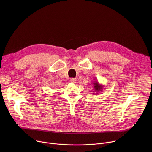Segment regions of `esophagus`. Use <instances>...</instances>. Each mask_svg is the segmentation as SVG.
Instances as JSON below:
<instances>
[{
    "label": "esophagus",
    "mask_w": 152,
    "mask_h": 152,
    "mask_svg": "<svg viewBox=\"0 0 152 152\" xmlns=\"http://www.w3.org/2000/svg\"><path fill=\"white\" fill-rule=\"evenodd\" d=\"M70 82H71V83H75L76 82V79L72 78V79H70Z\"/></svg>",
    "instance_id": "1"
}]
</instances>
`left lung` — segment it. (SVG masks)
<instances>
[{
  "instance_id": "1",
  "label": "left lung",
  "mask_w": 152,
  "mask_h": 152,
  "mask_svg": "<svg viewBox=\"0 0 152 152\" xmlns=\"http://www.w3.org/2000/svg\"><path fill=\"white\" fill-rule=\"evenodd\" d=\"M93 90L94 91H93L94 93L93 94H98L100 91H102L103 90V85H102L101 84H100L97 80H95L94 82H93Z\"/></svg>"
}]
</instances>
